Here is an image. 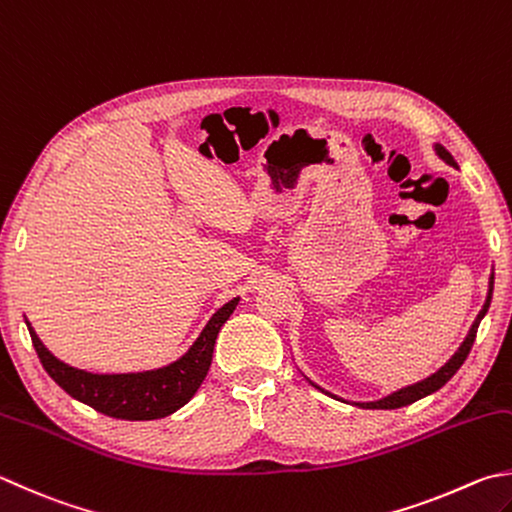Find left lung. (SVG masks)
<instances>
[{
	"mask_svg": "<svg viewBox=\"0 0 512 512\" xmlns=\"http://www.w3.org/2000/svg\"><path fill=\"white\" fill-rule=\"evenodd\" d=\"M435 151H437V156H439L443 162H448L450 167H457L455 158L450 156V153L446 151V147H441V144H435ZM493 283H495V276L490 274L486 303H484V307H481V312L477 314L475 323H472V327H470V332H468V336L464 339V343L459 345V350H457L455 354H452V359H450L446 365H443V368H439L435 374H430L428 379H423V381H419V383L408 385V388H401V390H397V392H392V394H388V397H383V399H379V401L354 403V406L368 408V410H394V408L410 406V403L419 401V399H423V397H428V394H432V392H437L439 388H443V385H446V383L452 379V376L457 374V370H459L461 365H464V361L468 359V354H470V350H472V343H475V336H477V327H479V323H481V318H484L486 312H488L490 298H493ZM310 383H312V381H310ZM312 385H314V383H312ZM314 388H318V385H314ZM318 390H323V388H318ZM323 392H325V390H323ZM325 394H330V392H325ZM330 397H334V394H330ZM334 399H336V397H334ZM345 403H347V401H345Z\"/></svg>",
	"mask_w": 512,
	"mask_h": 512,
	"instance_id": "8db88e82",
	"label": "left lung"
}]
</instances>
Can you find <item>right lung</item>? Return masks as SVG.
<instances>
[{
	"instance_id": "obj_1",
	"label": "right lung",
	"mask_w": 512,
	"mask_h": 512,
	"mask_svg": "<svg viewBox=\"0 0 512 512\" xmlns=\"http://www.w3.org/2000/svg\"><path fill=\"white\" fill-rule=\"evenodd\" d=\"M238 301L240 298H231L229 303L220 307L209 318V323L200 332L194 345L178 361L165 365V368L147 372L93 374L71 368V365H66L46 350L31 323L26 321V325L44 370L66 394H71L73 399L106 414V417L151 421L169 417V414L185 406L194 397L209 372L220 327L225 325L231 312L236 310Z\"/></svg>"
}]
</instances>
